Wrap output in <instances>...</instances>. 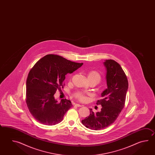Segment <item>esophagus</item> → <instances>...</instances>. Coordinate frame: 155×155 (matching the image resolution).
I'll return each mask as SVG.
<instances>
[{"label": "esophagus", "instance_id": "obj_1", "mask_svg": "<svg viewBox=\"0 0 155 155\" xmlns=\"http://www.w3.org/2000/svg\"><path fill=\"white\" fill-rule=\"evenodd\" d=\"M75 105L76 106H78V107H81L82 106L81 105H80L79 104H76Z\"/></svg>", "mask_w": 155, "mask_h": 155}]
</instances>
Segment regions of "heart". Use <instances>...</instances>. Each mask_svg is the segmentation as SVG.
Returning <instances> with one entry per match:
<instances>
[{
    "instance_id": "b5f03b06",
    "label": "heart",
    "mask_w": 155,
    "mask_h": 155,
    "mask_svg": "<svg viewBox=\"0 0 155 155\" xmlns=\"http://www.w3.org/2000/svg\"><path fill=\"white\" fill-rule=\"evenodd\" d=\"M87 79L90 81H95L97 84L101 81V76L100 73L96 70H90L87 74ZM74 97L81 102H85L87 100V96L84 92L78 91L74 94Z\"/></svg>"
}]
</instances>
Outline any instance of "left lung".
<instances>
[{
	"label": "left lung",
	"mask_w": 155,
	"mask_h": 155,
	"mask_svg": "<svg viewBox=\"0 0 155 155\" xmlns=\"http://www.w3.org/2000/svg\"><path fill=\"white\" fill-rule=\"evenodd\" d=\"M104 65L107 88L101 94L102 99L96 103L101 105L102 109L96 114L90 109V115L81 121L87 128L94 130L105 129L117 119L125 106L129 86L127 76L119 63L114 60H106Z\"/></svg>",
	"instance_id": "left-lung-1"
}]
</instances>
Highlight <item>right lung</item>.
Segmentation results:
<instances>
[{
	"instance_id": "add662e5",
	"label": "right lung",
	"mask_w": 155,
	"mask_h": 155,
	"mask_svg": "<svg viewBox=\"0 0 155 155\" xmlns=\"http://www.w3.org/2000/svg\"><path fill=\"white\" fill-rule=\"evenodd\" d=\"M82 65L54 54L46 55L36 62L28 74L26 85V105L34 119L49 126L63 120L73 105L66 99L58 102L54 95L64 87L66 74Z\"/></svg>"
}]
</instances>
